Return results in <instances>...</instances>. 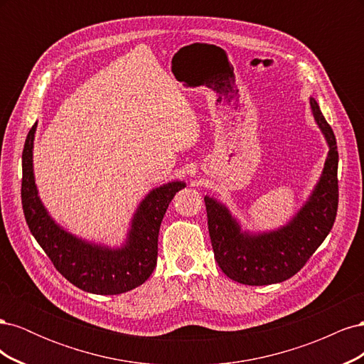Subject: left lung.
<instances>
[{
  "label": "left lung",
  "instance_id": "1",
  "mask_svg": "<svg viewBox=\"0 0 364 364\" xmlns=\"http://www.w3.org/2000/svg\"><path fill=\"white\" fill-rule=\"evenodd\" d=\"M311 111L329 146L321 181L291 222L274 232H241L226 206L205 197L208 229L218 267L228 278L246 285L282 282L299 272L333 229L338 206V151L334 132L317 102Z\"/></svg>",
  "mask_w": 364,
  "mask_h": 364
}]
</instances>
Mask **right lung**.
I'll list each match as a JSON object with an SVG mask.
<instances>
[{
  "label": "right lung",
  "instance_id": "add662e5",
  "mask_svg": "<svg viewBox=\"0 0 364 364\" xmlns=\"http://www.w3.org/2000/svg\"><path fill=\"white\" fill-rule=\"evenodd\" d=\"M38 123L30 129L23 150L21 200L30 232L54 267L75 287L94 294H119L144 284L155 270L161 222L183 182H170L153 190L136 209L126 245L109 249L86 243L63 230L42 206L33 176V139Z\"/></svg>",
  "mask_w": 364,
  "mask_h": 364
}]
</instances>
